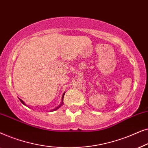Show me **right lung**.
<instances>
[{"label":"right lung","instance_id":"1","mask_svg":"<svg viewBox=\"0 0 148 148\" xmlns=\"http://www.w3.org/2000/svg\"><path fill=\"white\" fill-rule=\"evenodd\" d=\"M64 94H62V100H61V102H60V104L59 105H58V106L57 107H56V108H54V109H52V110H51V111H52H52H55V110H57V109H58V108H59L60 106H62V104H63V98H64ZM19 100H20V101H21V103H22V104H23V105H25V106H27V105H26V104H25V102H23V101L21 100V99H20V98H19Z\"/></svg>","mask_w":148,"mask_h":148}]
</instances>
